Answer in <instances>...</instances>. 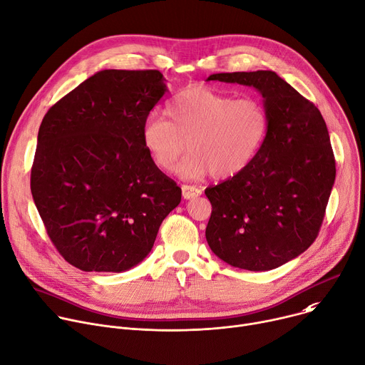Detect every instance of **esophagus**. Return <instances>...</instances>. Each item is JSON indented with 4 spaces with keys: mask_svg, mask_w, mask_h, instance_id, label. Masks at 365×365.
I'll return each mask as SVG.
<instances>
[{
    "mask_svg": "<svg viewBox=\"0 0 365 365\" xmlns=\"http://www.w3.org/2000/svg\"><path fill=\"white\" fill-rule=\"evenodd\" d=\"M202 193V190L196 186H190V185H183L182 186V195L185 200H192V197L200 196Z\"/></svg>",
    "mask_w": 365,
    "mask_h": 365,
    "instance_id": "1",
    "label": "esophagus"
}]
</instances>
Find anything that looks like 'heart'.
Returning a JSON list of instances; mask_svg holds the SVG:
<instances>
[{"label":"heart","mask_w":365,"mask_h":365,"mask_svg":"<svg viewBox=\"0 0 365 365\" xmlns=\"http://www.w3.org/2000/svg\"><path fill=\"white\" fill-rule=\"evenodd\" d=\"M269 129L267 106L256 96L235 97L208 87H189L153 115L143 128V143L163 172L172 173L190 151L179 173L200 179L208 173L230 179L253 161Z\"/></svg>","instance_id":"obj_1"}]
</instances>
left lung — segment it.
I'll return each instance as SVG.
<instances>
[{
    "instance_id": "1",
    "label": "left lung",
    "mask_w": 365,
    "mask_h": 365,
    "mask_svg": "<svg viewBox=\"0 0 365 365\" xmlns=\"http://www.w3.org/2000/svg\"><path fill=\"white\" fill-rule=\"evenodd\" d=\"M210 80L255 87L269 113L263 145L247 168L210 186L205 237L225 263L269 271L316 240L335 183V157L320 110L274 71L221 73Z\"/></svg>"
}]
</instances>
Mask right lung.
I'll list each match as a JSON object with an SVG mask.
<instances>
[{"mask_svg": "<svg viewBox=\"0 0 365 365\" xmlns=\"http://www.w3.org/2000/svg\"><path fill=\"white\" fill-rule=\"evenodd\" d=\"M168 91L157 70L98 71L45 115L30 189L56 250L86 272H123L151 252L182 189L143 143Z\"/></svg>", "mask_w": 365, "mask_h": 365, "instance_id": "obj_1", "label": "right lung"}]
</instances>
